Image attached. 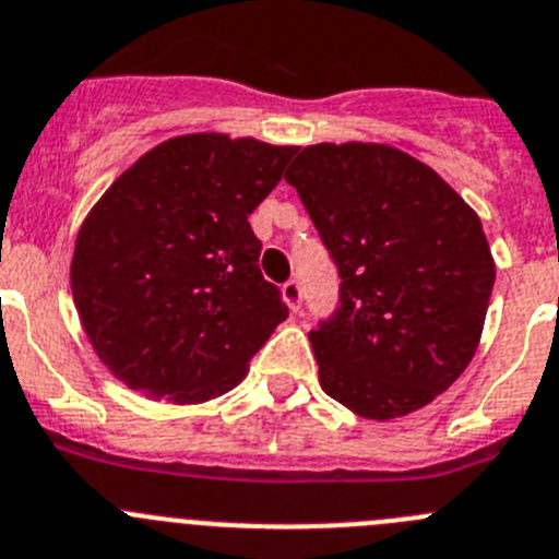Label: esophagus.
<instances>
[{
	"instance_id": "esophagus-1",
	"label": "esophagus",
	"mask_w": 559,
	"mask_h": 559,
	"mask_svg": "<svg viewBox=\"0 0 559 559\" xmlns=\"http://www.w3.org/2000/svg\"><path fill=\"white\" fill-rule=\"evenodd\" d=\"M281 297H284V304L289 306V311H300V306H304V286L297 284L295 278L286 281V284L281 286Z\"/></svg>"
}]
</instances>
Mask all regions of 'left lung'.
<instances>
[{
  "mask_svg": "<svg viewBox=\"0 0 559 559\" xmlns=\"http://www.w3.org/2000/svg\"><path fill=\"white\" fill-rule=\"evenodd\" d=\"M286 181L342 275L309 333L322 391L372 421L430 405L472 364L497 278L477 212L385 143L306 145Z\"/></svg>",
  "mask_w": 559,
  "mask_h": 559,
  "instance_id": "left-lung-1",
  "label": "left lung"
}]
</instances>
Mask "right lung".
<instances>
[{
	"instance_id": "obj_1",
	"label": "right lung",
	"mask_w": 559,
	"mask_h": 559,
	"mask_svg": "<svg viewBox=\"0 0 559 559\" xmlns=\"http://www.w3.org/2000/svg\"><path fill=\"white\" fill-rule=\"evenodd\" d=\"M297 145L192 132L145 151L76 234L71 295L98 361L148 400L201 405L242 383L289 317L248 215Z\"/></svg>"
}]
</instances>
